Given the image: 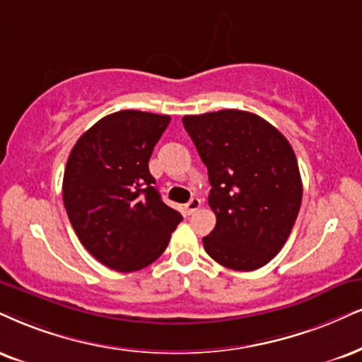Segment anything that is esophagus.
<instances>
[{
  "instance_id": "obj_1",
  "label": "esophagus",
  "mask_w": 362,
  "mask_h": 362,
  "mask_svg": "<svg viewBox=\"0 0 362 362\" xmlns=\"http://www.w3.org/2000/svg\"><path fill=\"white\" fill-rule=\"evenodd\" d=\"M199 206H202V199H199V198H191L189 203H186L185 209H186V213H188V215H193V213H194L196 209H198Z\"/></svg>"
}]
</instances>
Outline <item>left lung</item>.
Here are the masks:
<instances>
[{
	"mask_svg": "<svg viewBox=\"0 0 362 362\" xmlns=\"http://www.w3.org/2000/svg\"><path fill=\"white\" fill-rule=\"evenodd\" d=\"M211 191L216 225L203 238L213 260L231 270L267 265L287 242L302 202V180L288 141L260 115L225 109L185 115Z\"/></svg>",
	"mask_w": 362,
	"mask_h": 362,
	"instance_id": "obj_1",
	"label": "left lung"
}]
</instances>
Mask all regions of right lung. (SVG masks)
<instances>
[{
  "mask_svg": "<svg viewBox=\"0 0 362 362\" xmlns=\"http://www.w3.org/2000/svg\"><path fill=\"white\" fill-rule=\"evenodd\" d=\"M169 115L119 110L83 132L66 160L64 204L80 243L109 269L158 260L182 220L156 189L149 158Z\"/></svg>",
  "mask_w": 362,
  "mask_h": 362,
  "instance_id": "obj_1",
  "label": "right lung"
}]
</instances>
